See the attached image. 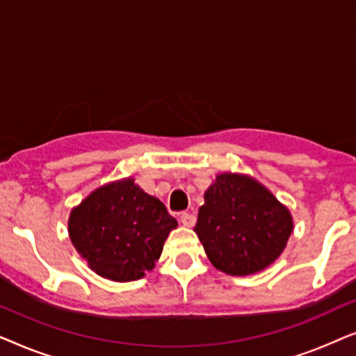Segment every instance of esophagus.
Masks as SVG:
<instances>
[{"label": "esophagus", "mask_w": 356, "mask_h": 356, "mask_svg": "<svg viewBox=\"0 0 356 356\" xmlns=\"http://www.w3.org/2000/svg\"><path fill=\"white\" fill-rule=\"evenodd\" d=\"M179 220H181L184 227H193L194 223H196V216L191 212H183L181 217H179Z\"/></svg>", "instance_id": "1"}]
</instances>
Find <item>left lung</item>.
Instances as JSON below:
<instances>
[{"instance_id":"1","label":"left lung","mask_w":356,"mask_h":356,"mask_svg":"<svg viewBox=\"0 0 356 356\" xmlns=\"http://www.w3.org/2000/svg\"><path fill=\"white\" fill-rule=\"evenodd\" d=\"M204 201L194 232L218 270L250 275L282 254L293 228L290 212L254 179L218 175Z\"/></svg>"}]
</instances>
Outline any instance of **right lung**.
<instances>
[{
  "mask_svg": "<svg viewBox=\"0 0 356 356\" xmlns=\"http://www.w3.org/2000/svg\"><path fill=\"white\" fill-rule=\"evenodd\" d=\"M177 225L159 199L128 178L99 188L81 202L71 212L70 236L92 270L131 282L152 269Z\"/></svg>",
  "mask_w": 356,
  "mask_h": 356,
  "instance_id": "1",
  "label": "right lung"
}]
</instances>
